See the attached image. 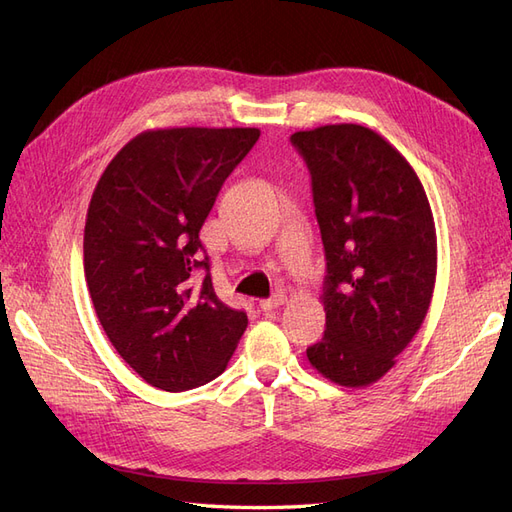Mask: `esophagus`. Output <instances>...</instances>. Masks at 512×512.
I'll return each instance as SVG.
<instances>
[{
	"label": "esophagus",
	"mask_w": 512,
	"mask_h": 512,
	"mask_svg": "<svg viewBox=\"0 0 512 512\" xmlns=\"http://www.w3.org/2000/svg\"><path fill=\"white\" fill-rule=\"evenodd\" d=\"M284 303H286V294L284 292H277V294H273L271 299L260 301V309H262V312H273V309L282 307Z\"/></svg>",
	"instance_id": "1"
}]
</instances>
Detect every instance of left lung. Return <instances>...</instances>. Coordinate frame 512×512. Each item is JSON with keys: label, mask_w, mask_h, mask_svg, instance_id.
<instances>
[{"label": "left lung", "mask_w": 512, "mask_h": 512, "mask_svg": "<svg viewBox=\"0 0 512 512\" xmlns=\"http://www.w3.org/2000/svg\"><path fill=\"white\" fill-rule=\"evenodd\" d=\"M312 173L327 256V331L307 348L327 380H380L421 329L438 271V239L421 179L378 132L335 123L290 136Z\"/></svg>", "instance_id": "left-lung-1"}]
</instances>
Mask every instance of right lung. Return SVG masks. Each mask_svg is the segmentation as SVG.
Listing matches in <instances>:
<instances>
[{"mask_svg": "<svg viewBox=\"0 0 512 512\" xmlns=\"http://www.w3.org/2000/svg\"><path fill=\"white\" fill-rule=\"evenodd\" d=\"M258 128H160L123 145L91 194L85 280L106 337L151 386L179 393L226 369L247 316L215 297L198 239Z\"/></svg>", "mask_w": 512, "mask_h": 512, "instance_id": "1", "label": "right lung"}]
</instances>
